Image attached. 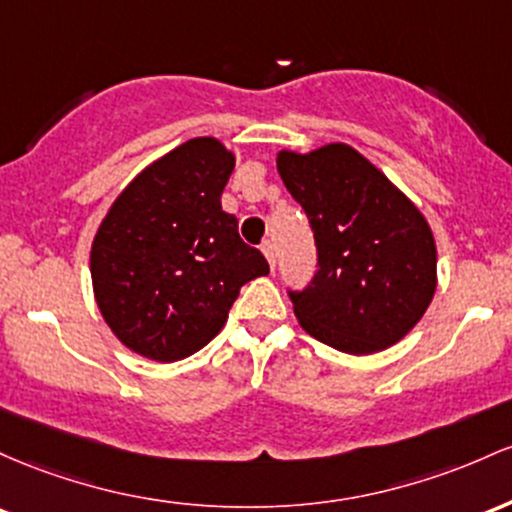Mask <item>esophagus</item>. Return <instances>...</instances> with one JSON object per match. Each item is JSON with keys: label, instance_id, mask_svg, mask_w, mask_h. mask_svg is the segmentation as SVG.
<instances>
[{"label": "esophagus", "instance_id": "obj_1", "mask_svg": "<svg viewBox=\"0 0 512 512\" xmlns=\"http://www.w3.org/2000/svg\"><path fill=\"white\" fill-rule=\"evenodd\" d=\"M261 251H263V256H266V261H268V266H271V271H275V254H273V241H263V246H261Z\"/></svg>", "mask_w": 512, "mask_h": 512}]
</instances>
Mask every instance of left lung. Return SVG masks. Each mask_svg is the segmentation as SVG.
<instances>
[{"label": "left lung", "mask_w": 512, "mask_h": 512, "mask_svg": "<svg viewBox=\"0 0 512 512\" xmlns=\"http://www.w3.org/2000/svg\"><path fill=\"white\" fill-rule=\"evenodd\" d=\"M275 164L317 241L312 285L290 292L302 329L348 355L399 343L438 287V249L426 215L346 142L304 154L280 149Z\"/></svg>", "instance_id": "8db88e82"}]
</instances>
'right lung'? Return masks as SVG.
Here are the masks:
<instances>
[{"label": "right lung", "instance_id": "add662e5", "mask_svg": "<svg viewBox=\"0 0 512 512\" xmlns=\"http://www.w3.org/2000/svg\"><path fill=\"white\" fill-rule=\"evenodd\" d=\"M234 154L193 137L120 191L91 241V287L113 336L157 363L198 353L222 331L241 285L268 261L222 210Z\"/></svg>", "mask_w": 512, "mask_h": 512}]
</instances>
